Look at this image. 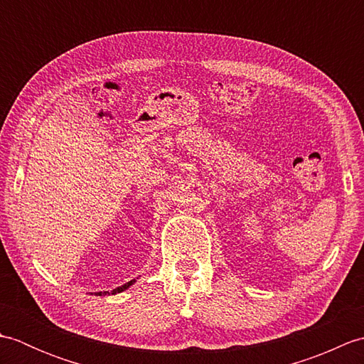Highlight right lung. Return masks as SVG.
<instances>
[{
    "label": "right lung",
    "mask_w": 364,
    "mask_h": 364,
    "mask_svg": "<svg viewBox=\"0 0 364 364\" xmlns=\"http://www.w3.org/2000/svg\"><path fill=\"white\" fill-rule=\"evenodd\" d=\"M136 283V280H131V282H128V283H125V284H122V286H119V288H115V289H112L111 292L109 291H103V292H95V296H107V294H119V292H123L125 289H128L131 284H134Z\"/></svg>",
    "instance_id": "add662e5"
}]
</instances>
